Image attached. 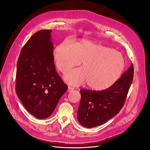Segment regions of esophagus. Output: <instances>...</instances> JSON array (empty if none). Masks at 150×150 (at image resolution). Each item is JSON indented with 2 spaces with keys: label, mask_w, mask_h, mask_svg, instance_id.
I'll use <instances>...</instances> for the list:
<instances>
[{
  "label": "esophagus",
  "mask_w": 150,
  "mask_h": 150,
  "mask_svg": "<svg viewBox=\"0 0 150 150\" xmlns=\"http://www.w3.org/2000/svg\"><path fill=\"white\" fill-rule=\"evenodd\" d=\"M74 90V88H72V87H70V86H69L68 87V89H67V92H71Z\"/></svg>",
  "instance_id": "esophagus-1"
}]
</instances>
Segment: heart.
Instances as JSON below:
<instances>
[{
    "label": "heart",
    "mask_w": 150,
    "mask_h": 150,
    "mask_svg": "<svg viewBox=\"0 0 150 150\" xmlns=\"http://www.w3.org/2000/svg\"><path fill=\"white\" fill-rule=\"evenodd\" d=\"M58 68L66 73L80 64L83 67L71 70L65 80L70 85L79 86L88 83L92 89L100 91L111 86L119 78L125 66L123 54L119 51L88 39L75 43L65 40L53 52Z\"/></svg>",
    "instance_id": "b5f03b06"
}]
</instances>
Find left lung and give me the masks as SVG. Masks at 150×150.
Segmentation results:
<instances>
[{
  "instance_id": "8db88e82",
  "label": "left lung",
  "mask_w": 150,
  "mask_h": 150,
  "mask_svg": "<svg viewBox=\"0 0 150 150\" xmlns=\"http://www.w3.org/2000/svg\"><path fill=\"white\" fill-rule=\"evenodd\" d=\"M134 67L129 68L109 88L101 91L81 89L77 119L86 128L101 125L120 112L133 80Z\"/></svg>"
}]
</instances>
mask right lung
Returning a JSON list of instances; mask_svg holds the SVG:
<instances>
[{"instance_id":"1","label":"right lung","mask_w":150,"mask_h":150,"mask_svg":"<svg viewBox=\"0 0 150 150\" xmlns=\"http://www.w3.org/2000/svg\"><path fill=\"white\" fill-rule=\"evenodd\" d=\"M52 31L40 30L31 36L17 63L16 93L27 111L39 119L52 114L67 90L55 69Z\"/></svg>"}]
</instances>
